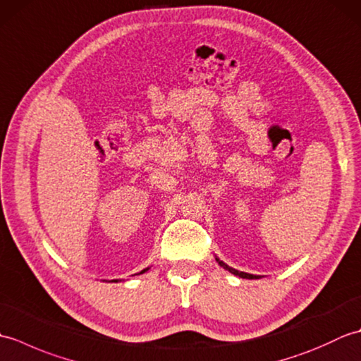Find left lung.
Wrapping results in <instances>:
<instances>
[{
	"label": "left lung",
	"mask_w": 361,
	"mask_h": 361,
	"mask_svg": "<svg viewBox=\"0 0 361 361\" xmlns=\"http://www.w3.org/2000/svg\"><path fill=\"white\" fill-rule=\"evenodd\" d=\"M216 260H217V264H219L220 267H224L225 270H228L229 273H233V274H235V276H239V278H243V279H259V278H260V276H256V274H250V273H245V271L235 270V268L226 265V264L224 262V260H220L217 256H216Z\"/></svg>",
	"instance_id": "left-lung-1"
}]
</instances>
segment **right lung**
Returning a JSON list of instances; mask_svg holds the SVG:
<instances>
[{
  "instance_id": "1",
  "label": "right lung",
  "mask_w": 361,
  "mask_h": 361,
  "mask_svg": "<svg viewBox=\"0 0 361 361\" xmlns=\"http://www.w3.org/2000/svg\"><path fill=\"white\" fill-rule=\"evenodd\" d=\"M149 270V268H145V270H142V271H140V273H137V274H142V273H145V271H147ZM132 276H135V274H132ZM113 282V281H111ZM114 282H118L116 279H114Z\"/></svg>"
}]
</instances>
